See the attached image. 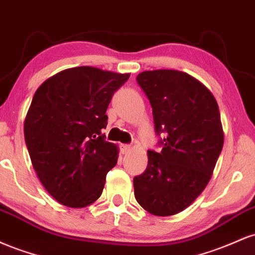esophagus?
I'll use <instances>...</instances> for the list:
<instances>
[{"mask_svg": "<svg viewBox=\"0 0 255 255\" xmlns=\"http://www.w3.org/2000/svg\"><path fill=\"white\" fill-rule=\"evenodd\" d=\"M131 151V147L129 145H121V152L124 154H128Z\"/></svg>", "mask_w": 255, "mask_h": 255, "instance_id": "34e87169", "label": "esophagus"}]
</instances>
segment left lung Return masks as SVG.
I'll return each mask as SVG.
<instances>
[{"mask_svg":"<svg viewBox=\"0 0 255 255\" xmlns=\"http://www.w3.org/2000/svg\"><path fill=\"white\" fill-rule=\"evenodd\" d=\"M147 96L163 148L147 151V168L133 180L134 195L154 216L186 210L211 180L224 131L215 96L188 73L157 69L136 77Z\"/></svg>","mask_w":255,"mask_h":255,"instance_id":"1","label":"left lung"}]
</instances>
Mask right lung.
Segmentation results:
<instances>
[{"mask_svg":"<svg viewBox=\"0 0 255 255\" xmlns=\"http://www.w3.org/2000/svg\"><path fill=\"white\" fill-rule=\"evenodd\" d=\"M83 66L64 69L38 87L24 122L32 166L40 183L64 206L81 209L103 192L119 146L105 141L111 97L129 78Z\"/></svg>","mask_w":255,"mask_h":255,"instance_id":"right-lung-1","label":"right lung"}]
</instances>
